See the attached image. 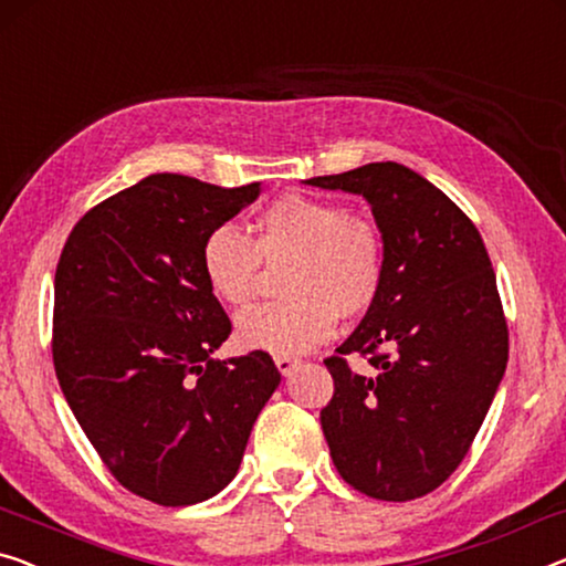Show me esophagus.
Returning <instances> with one entry per match:
<instances>
[{"mask_svg": "<svg viewBox=\"0 0 566 566\" xmlns=\"http://www.w3.org/2000/svg\"><path fill=\"white\" fill-rule=\"evenodd\" d=\"M274 364H276V368H280L282 376H290L292 370L300 366V358H294V356H274Z\"/></svg>", "mask_w": 566, "mask_h": 566, "instance_id": "1", "label": "esophagus"}]
</instances>
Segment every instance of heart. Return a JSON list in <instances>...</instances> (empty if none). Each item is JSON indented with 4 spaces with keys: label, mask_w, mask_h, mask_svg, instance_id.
<instances>
[{
    "label": "heart",
    "mask_w": 566,
    "mask_h": 566,
    "mask_svg": "<svg viewBox=\"0 0 566 566\" xmlns=\"http://www.w3.org/2000/svg\"><path fill=\"white\" fill-rule=\"evenodd\" d=\"M254 241L235 226H218L202 241L200 264L210 292L233 310L256 297L261 261L290 264L282 274L286 300L239 317L249 348L292 356L325 343L337 317H360L376 305L386 282L381 231L331 200L290 192L254 218Z\"/></svg>",
    "instance_id": "heart-1"
}]
</instances>
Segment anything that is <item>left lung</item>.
I'll return each mask as SVG.
<instances>
[{
	"label": "left lung",
	"mask_w": 566,
	"mask_h": 566,
	"mask_svg": "<svg viewBox=\"0 0 566 566\" xmlns=\"http://www.w3.org/2000/svg\"><path fill=\"white\" fill-rule=\"evenodd\" d=\"M307 185L370 202L386 247L381 297L335 356L319 424L340 478L378 501L432 493L465 458L509 364L495 272L475 223L409 167L370 163ZM358 352L377 368L356 375Z\"/></svg>",
	"instance_id": "8db88e82"
}]
</instances>
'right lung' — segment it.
I'll list each match as a JSON object with an SVG mask.
<instances>
[{
  "label": "right lung",
  "mask_w": 566,
  "mask_h": 566,
  "mask_svg": "<svg viewBox=\"0 0 566 566\" xmlns=\"http://www.w3.org/2000/svg\"><path fill=\"white\" fill-rule=\"evenodd\" d=\"M159 172L88 210L55 269L53 364L108 472L157 505L231 483L282 376L264 350L216 360L231 319L202 274L206 235L254 202Z\"/></svg>",
  "instance_id": "obj_1"
}]
</instances>
